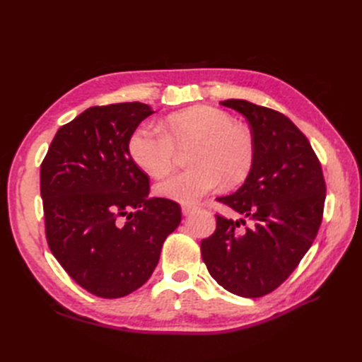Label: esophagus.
Returning <instances> with one entry per match:
<instances>
[{"label": "esophagus", "instance_id": "1", "mask_svg": "<svg viewBox=\"0 0 362 362\" xmlns=\"http://www.w3.org/2000/svg\"><path fill=\"white\" fill-rule=\"evenodd\" d=\"M196 210H198V206H196V205H192V204H182L181 205V211H182L184 216H190Z\"/></svg>", "mask_w": 362, "mask_h": 362}]
</instances>
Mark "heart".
<instances>
[{"label":"heart","mask_w":362,"mask_h":362,"mask_svg":"<svg viewBox=\"0 0 362 362\" xmlns=\"http://www.w3.org/2000/svg\"><path fill=\"white\" fill-rule=\"evenodd\" d=\"M164 133L137 128L129 139V156L139 168L161 177L177 157V149L193 146L189 170L161 180L156 190L163 198L190 204L213 192L221 181L226 187L243 182L254 166L255 144L250 131L233 122L221 108L194 105L164 119Z\"/></svg>","instance_id":"heart-1"}]
</instances>
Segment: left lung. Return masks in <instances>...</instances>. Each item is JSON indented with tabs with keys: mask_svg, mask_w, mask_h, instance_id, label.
I'll use <instances>...</instances> for the list:
<instances>
[{
	"mask_svg": "<svg viewBox=\"0 0 362 362\" xmlns=\"http://www.w3.org/2000/svg\"><path fill=\"white\" fill-rule=\"evenodd\" d=\"M221 104L246 117L255 160L242 187L216 199L245 218L216 214V231L201 242V254L218 286L261 298L276 290L311 247L323 218L326 182L308 139L287 116L245 100Z\"/></svg>",
	"mask_w": 362,
	"mask_h": 362,
	"instance_id": "left-lung-1",
	"label": "left lung"
}]
</instances>
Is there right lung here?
<instances>
[{"mask_svg": "<svg viewBox=\"0 0 362 362\" xmlns=\"http://www.w3.org/2000/svg\"><path fill=\"white\" fill-rule=\"evenodd\" d=\"M146 104L95 105L59 128L40 164L45 235L52 255L89 293L116 299L149 279L180 205L148 199L149 177L129 156Z\"/></svg>", "mask_w": 362, "mask_h": 362, "instance_id": "1", "label": "right lung"}]
</instances>
